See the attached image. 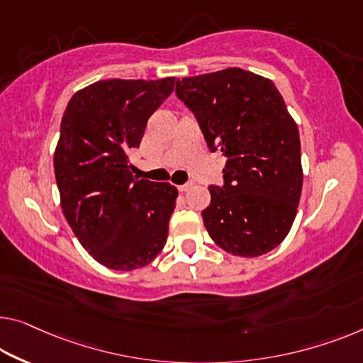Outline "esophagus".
I'll return each mask as SVG.
<instances>
[{
	"mask_svg": "<svg viewBox=\"0 0 363 363\" xmlns=\"http://www.w3.org/2000/svg\"><path fill=\"white\" fill-rule=\"evenodd\" d=\"M194 187V182H187V184H182V186H179L177 189H179L181 192H187L189 189H192Z\"/></svg>",
	"mask_w": 363,
	"mask_h": 363,
	"instance_id": "34e87169",
	"label": "esophagus"
}]
</instances>
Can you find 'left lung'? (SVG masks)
<instances>
[{
  "label": "left lung",
  "instance_id": "8db88e82",
  "mask_svg": "<svg viewBox=\"0 0 363 363\" xmlns=\"http://www.w3.org/2000/svg\"><path fill=\"white\" fill-rule=\"evenodd\" d=\"M210 151L225 155L223 187H210L202 212L210 238L240 257L282 242L294 225L303 186L298 127L269 78L242 68L177 79Z\"/></svg>",
  "mask_w": 363,
  "mask_h": 363
}]
</instances>
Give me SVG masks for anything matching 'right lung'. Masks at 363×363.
<instances>
[{"label": "right lung", "instance_id": "right-lung-1", "mask_svg": "<svg viewBox=\"0 0 363 363\" xmlns=\"http://www.w3.org/2000/svg\"><path fill=\"white\" fill-rule=\"evenodd\" d=\"M176 78L104 79L77 91L62 117L53 167L65 218L81 246L112 270L148 266L166 245L177 189L133 176L151 113Z\"/></svg>", "mask_w": 363, "mask_h": 363}]
</instances>
